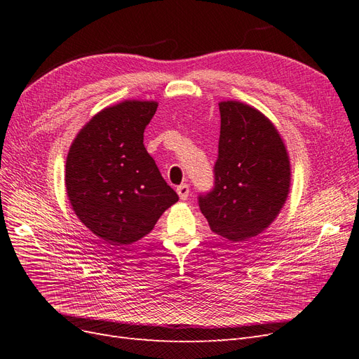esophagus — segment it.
<instances>
[{
	"mask_svg": "<svg viewBox=\"0 0 359 359\" xmlns=\"http://www.w3.org/2000/svg\"><path fill=\"white\" fill-rule=\"evenodd\" d=\"M177 193L181 201H186L189 198V193H190V187L189 184H181V186L177 187Z\"/></svg>",
	"mask_w": 359,
	"mask_h": 359,
	"instance_id": "esophagus-1",
	"label": "esophagus"
}]
</instances>
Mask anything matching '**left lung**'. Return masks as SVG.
<instances>
[{"label":"left lung","mask_w":359,"mask_h":359,"mask_svg":"<svg viewBox=\"0 0 359 359\" xmlns=\"http://www.w3.org/2000/svg\"><path fill=\"white\" fill-rule=\"evenodd\" d=\"M214 187L199 194L211 231L232 243L247 241L276 220L287 199L290 161L269 119L241 102H222Z\"/></svg>","instance_id":"obj_1"}]
</instances>
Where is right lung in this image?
<instances>
[{"mask_svg": "<svg viewBox=\"0 0 359 359\" xmlns=\"http://www.w3.org/2000/svg\"><path fill=\"white\" fill-rule=\"evenodd\" d=\"M156 102L126 100L94 115L66 161L67 196L78 219L107 244L130 245L178 202L144 145Z\"/></svg>", "mask_w": 359, "mask_h": 359, "instance_id": "obj_1", "label": "right lung"}]
</instances>
